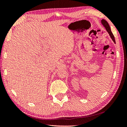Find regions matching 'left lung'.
Instances as JSON below:
<instances>
[{
  "label": "left lung",
  "instance_id": "left-lung-1",
  "mask_svg": "<svg viewBox=\"0 0 127 127\" xmlns=\"http://www.w3.org/2000/svg\"><path fill=\"white\" fill-rule=\"evenodd\" d=\"M101 23H102V25H103V26H104L105 28V29H106V31L109 34V35H110L111 39H112V40L114 42L115 44V40L114 36L112 32H111V31L110 27V26H109V23H107V22L106 20H104V19H102V20L101 21Z\"/></svg>",
  "mask_w": 127,
  "mask_h": 127
}]
</instances>
